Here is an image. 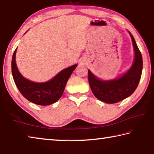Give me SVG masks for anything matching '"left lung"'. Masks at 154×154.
Wrapping results in <instances>:
<instances>
[{"mask_svg":"<svg viewBox=\"0 0 154 154\" xmlns=\"http://www.w3.org/2000/svg\"><path fill=\"white\" fill-rule=\"evenodd\" d=\"M135 52L133 65L125 73L117 79L102 81L88 70V79L93 95L107 103H116L133 93L139 84L143 68L142 56L130 32Z\"/></svg>","mask_w":154,"mask_h":154,"instance_id":"left-lung-1","label":"left lung"}]
</instances>
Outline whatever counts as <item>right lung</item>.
<instances>
[{
    "mask_svg": "<svg viewBox=\"0 0 154 154\" xmlns=\"http://www.w3.org/2000/svg\"><path fill=\"white\" fill-rule=\"evenodd\" d=\"M16 52L17 49L12 58V74L14 83L23 97L39 105H49L58 101L63 95L69 78L77 65L63 69L49 81L35 83L26 79L18 70L15 60Z\"/></svg>",
    "mask_w": 154,
    "mask_h": 154,
    "instance_id": "right-lung-1",
    "label": "right lung"
}]
</instances>
